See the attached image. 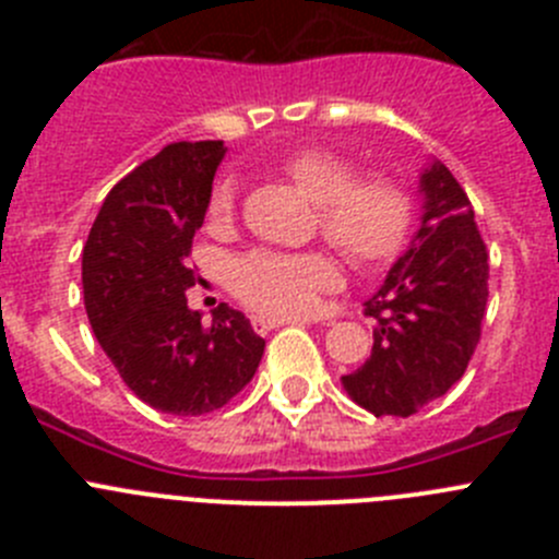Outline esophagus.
Segmentation results:
<instances>
[{
    "mask_svg": "<svg viewBox=\"0 0 559 559\" xmlns=\"http://www.w3.org/2000/svg\"><path fill=\"white\" fill-rule=\"evenodd\" d=\"M283 324H290V319H269V316H254V319H251V328H254L257 333H271V330L283 328Z\"/></svg>",
    "mask_w": 559,
    "mask_h": 559,
    "instance_id": "obj_1",
    "label": "esophagus"
}]
</instances>
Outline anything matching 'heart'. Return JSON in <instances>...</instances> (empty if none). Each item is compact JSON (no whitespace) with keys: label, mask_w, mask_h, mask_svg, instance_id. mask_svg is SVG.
Masks as SVG:
<instances>
[{"label":"heart","mask_w":559,"mask_h":559,"mask_svg":"<svg viewBox=\"0 0 559 559\" xmlns=\"http://www.w3.org/2000/svg\"><path fill=\"white\" fill-rule=\"evenodd\" d=\"M288 179L319 201V229L358 269H378L403 251L412 231L408 192L383 173L358 176L353 162L328 147H299L283 159ZM237 212L231 181L210 192L206 218L226 226ZM338 265L328 251L257 249L229 269L235 296L269 319H296L313 310L324 290L338 285Z\"/></svg>","instance_id":"b5f03b06"}]
</instances>
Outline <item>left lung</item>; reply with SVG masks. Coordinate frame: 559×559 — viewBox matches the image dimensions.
<instances>
[{
  "label": "left lung",
  "mask_w": 559,
  "mask_h": 559,
  "mask_svg": "<svg viewBox=\"0 0 559 559\" xmlns=\"http://www.w3.org/2000/svg\"><path fill=\"white\" fill-rule=\"evenodd\" d=\"M426 215L364 308L372 316V355L344 374L349 397L374 417H412L464 374L487 310V246L467 192L445 165L423 173Z\"/></svg>",
  "instance_id": "1"
}]
</instances>
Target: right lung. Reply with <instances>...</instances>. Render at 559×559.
Returning a JSON list of instances; mask_svg holds the SVG:
<instances>
[{"label": "right lung", "mask_w": 559, "mask_h": 559, "mask_svg": "<svg viewBox=\"0 0 559 559\" xmlns=\"http://www.w3.org/2000/svg\"><path fill=\"white\" fill-rule=\"evenodd\" d=\"M221 142H173L111 187L83 246L88 324L126 386L179 417L218 412L254 378L265 341L218 305L212 324L187 308L190 263Z\"/></svg>", "instance_id": "add662e5"}]
</instances>
